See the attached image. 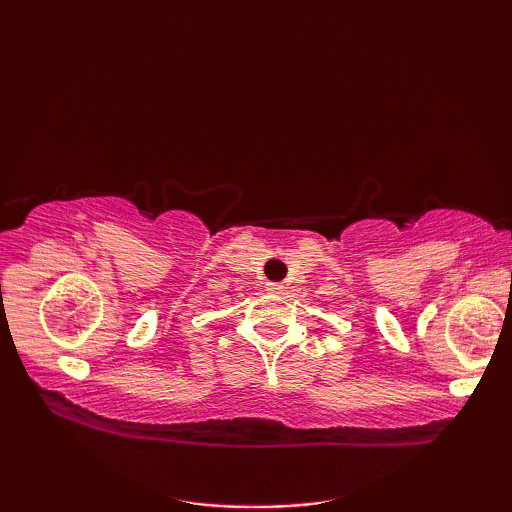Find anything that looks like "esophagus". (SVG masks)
<instances>
[{
  "instance_id": "1",
  "label": "esophagus",
  "mask_w": 512,
  "mask_h": 512,
  "mask_svg": "<svg viewBox=\"0 0 512 512\" xmlns=\"http://www.w3.org/2000/svg\"><path fill=\"white\" fill-rule=\"evenodd\" d=\"M266 290L268 292H275V295H281V290H284V286H281V284H266Z\"/></svg>"
}]
</instances>
